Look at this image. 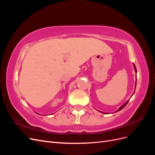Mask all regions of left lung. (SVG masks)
<instances>
[{"mask_svg":"<svg viewBox=\"0 0 155 155\" xmlns=\"http://www.w3.org/2000/svg\"><path fill=\"white\" fill-rule=\"evenodd\" d=\"M134 70H135V72H137V68H136V67H135V65H134ZM136 86H137V81H136ZM128 102H129V101H127V102L125 103V104H124L122 106L120 107L119 108V109H118V110H117V111H120V110L122 109L123 108H124V107H125V106L127 104H128ZM102 113H105V112H102ZM105 114H106V113H105Z\"/></svg>","mask_w":155,"mask_h":155,"instance_id":"1","label":"left lung"}]
</instances>
